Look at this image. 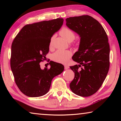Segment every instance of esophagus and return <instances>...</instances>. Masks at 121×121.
Instances as JSON below:
<instances>
[{
	"mask_svg": "<svg viewBox=\"0 0 121 121\" xmlns=\"http://www.w3.org/2000/svg\"><path fill=\"white\" fill-rule=\"evenodd\" d=\"M69 67L68 65H65V69H69Z\"/></svg>",
	"mask_w": 121,
	"mask_h": 121,
	"instance_id": "34e87169",
	"label": "esophagus"
}]
</instances>
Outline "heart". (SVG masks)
Segmentation results:
<instances>
[{"instance_id": "heart-1", "label": "heart", "mask_w": 121, "mask_h": 121, "mask_svg": "<svg viewBox=\"0 0 121 121\" xmlns=\"http://www.w3.org/2000/svg\"><path fill=\"white\" fill-rule=\"evenodd\" d=\"M60 35L64 38L68 42H71L75 39L76 35L72 30L67 27H63L59 32ZM54 37L51 38L49 48H52L53 46V42ZM72 53L68 50H57L52 55V58L54 61L57 62L61 63H67L68 62L69 58H70Z\"/></svg>"}]
</instances>
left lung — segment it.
<instances>
[{"label":"left lung","instance_id":"1","mask_svg":"<svg viewBox=\"0 0 121 121\" xmlns=\"http://www.w3.org/2000/svg\"><path fill=\"white\" fill-rule=\"evenodd\" d=\"M66 25L81 37L78 51L72 57L79 65L70 67L75 77L69 86L76 95L89 97L101 86L109 69L107 34L97 20L87 15L67 18Z\"/></svg>","mask_w":121,"mask_h":121}]
</instances>
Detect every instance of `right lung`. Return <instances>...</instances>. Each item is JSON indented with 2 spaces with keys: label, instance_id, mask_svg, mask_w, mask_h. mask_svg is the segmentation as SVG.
<instances>
[{
  "label": "right lung",
  "instance_id": "1",
  "mask_svg": "<svg viewBox=\"0 0 121 121\" xmlns=\"http://www.w3.org/2000/svg\"><path fill=\"white\" fill-rule=\"evenodd\" d=\"M63 19L58 18L24 26L12 42L10 64L16 85L30 97L44 95L50 89L54 77L64 66L50 61L51 67L42 69L40 62L46 59L53 35L60 29Z\"/></svg>",
  "mask_w": 121,
  "mask_h": 121
}]
</instances>
